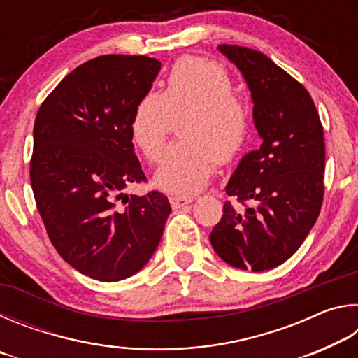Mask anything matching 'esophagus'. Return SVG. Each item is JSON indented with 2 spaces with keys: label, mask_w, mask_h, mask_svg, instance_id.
<instances>
[{
  "label": "esophagus",
  "mask_w": 358,
  "mask_h": 358,
  "mask_svg": "<svg viewBox=\"0 0 358 358\" xmlns=\"http://www.w3.org/2000/svg\"><path fill=\"white\" fill-rule=\"evenodd\" d=\"M169 201H171V205H172V208H183L185 205H187V203H191L192 202V199L191 197H185V196H171V199H169Z\"/></svg>",
  "instance_id": "34e87169"
}]
</instances>
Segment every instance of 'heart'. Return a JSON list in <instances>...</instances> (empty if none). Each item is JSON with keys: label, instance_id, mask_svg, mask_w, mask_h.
<instances>
[{"label": "heart", "instance_id": "b5f03b06", "mask_svg": "<svg viewBox=\"0 0 358 358\" xmlns=\"http://www.w3.org/2000/svg\"><path fill=\"white\" fill-rule=\"evenodd\" d=\"M181 117L183 142L167 151L155 180L162 189L189 196L208 183L215 161L229 164L241 153L251 115L234 93L226 69L208 59L185 57L169 71L162 93L142 96L132 113V141L148 162L159 159L173 120Z\"/></svg>", "mask_w": 358, "mask_h": 358}]
</instances>
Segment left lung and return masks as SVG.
Returning <instances> with one entry per match:
<instances>
[{
    "mask_svg": "<svg viewBox=\"0 0 358 358\" xmlns=\"http://www.w3.org/2000/svg\"><path fill=\"white\" fill-rule=\"evenodd\" d=\"M217 48L251 90L262 145L240 161L226 186L243 210L224 203L210 241L235 268L271 270L299 250L320 213L324 128L308 90L262 52L227 44Z\"/></svg>",
    "mask_w": 358,
    "mask_h": 358,
    "instance_id": "8db88e82",
    "label": "left lung"
}]
</instances>
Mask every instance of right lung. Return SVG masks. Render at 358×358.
Here are the masks:
<instances>
[{
	"instance_id": "add662e5",
	"label": "right lung",
	"mask_w": 358,
	"mask_h": 358,
	"mask_svg": "<svg viewBox=\"0 0 358 358\" xmlns=\"http://www.w3.org/2000/svg\"><path fill=\"white\" fill-rule=\"evenodd\" d=\"M159 69L145 55L93 58L66 76L36 115V207L59 256L93 280L120 281L142 270L172 211L159 191L123 192L147 181L131 120Z\"/></svg>"
}]
</instances>
